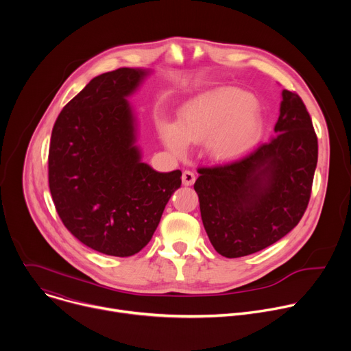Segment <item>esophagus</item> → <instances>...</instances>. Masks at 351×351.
<instances>
[{
	"instance_id": "34e87169",
	"label": "esophagus",
	"mask_w": 351,
	"mask_h": 351,
	"mask_svg": "<svg viewBox=\"0 0 351 351\" xmlns=\"http://www.w3.org/2000/svg\"><path fill=\"white\" fill-rule=\"evenodd\" d=\"M195 180V175L191 171H184L182 175V182L184 186H191Z\"/></svg>"
}]
</instances>
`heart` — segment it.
Here are the masks:
<instances>
[{
    "mask_svg": "<svg viewBox=\"0 0 351 351\" xmlns=\"http://www.w3.org/2000/svg\"><path fill=\"white\" fill-rule=\"evenodd\" d=\"M254 97L236 87H218L198 95L179 112V121L160 122L164 144L176 156L186 154L189 143L206 141L214 161L230 162L257 145L264 121Z\"/></svg>",
    "mask_w": 351,
    "mask_h": 351,
    "instance_id": "obj_1",
    "label": "heart"
}]
</instances>
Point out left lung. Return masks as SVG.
Masks as SVG:
<instances>
[{"label": "left lung", "mask_w": 351, "mask_h": 351, "mask_svg": "<svg viewBox=\"0 0 351 351\" xmlns=\"http://www.w3.org/2000/svg\"><path fill=\"white\" fill-rule=\"evenodd\" d=\"M275 137L240 161L199 168L194 190L208 239L226 258L260 252L302 219L311 195L318 140L295 93L282 90Z\"/></svg>", "instance_id": "left-lung-1"}]
</instances>
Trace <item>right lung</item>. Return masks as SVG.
<instances>
[{
  "instance_id": "obj_1",
  "label": "right lung",
  "mask_w": 351,
  "mask_h": 351,
  "mask_svg": "<svg viewBox=\"0 0 351 351\" xmlns=\"http://www.w3.org/2000/svg\"><path fill=\"white\" fill-rule=\"evenodd\" d=\"M152 69L98 75L64 107L51 133L48 183L60 218L98 253L129 257L152 240L182 172L141 160L128 101Z\"/></svg>"
}]
</instances>
